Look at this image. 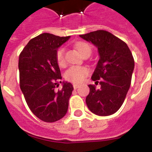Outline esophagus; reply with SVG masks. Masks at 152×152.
<instances>
[{"label":"esophagus","mask_w":152,"mask_h":152,"mask_svg":"<svg viewBox=\"0 0 152 152\" xmlns=\"http://www.w3.org/2000/svg\"><path fill=\"white\" fill-rule=\"evenodd\" d=\"M73 88H74V89H77V88H79V84H73Z\"/></svg>","instance_id":"obj_1"}]
</instances>
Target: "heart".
Wrapping results in <instances>:
<instances>
[{"label":"heart","instance_id":"1","mask_svg":"<svg viewBox=\"0 0 152 152\" xmlns=\"http://www.w3.org/2000/svg\"><path fill=\"white\" fill-rule=\"evenodd\" d=\"M75 48L80 52L81 54L84 55L87 52H91V47L88 42H77L75 44ZM65 51L64 48H59L56 51V58L58 64L60 67H63L66 64V60H65ZM90 71L87 67L84 66H75L71 67L67 70L64 73V78L66 79L68 81L75 83V84H79L81 83L84 80L87 76L89 75Z\"/></svg>","mask_w":152,"mask_h":152}]
</instances>
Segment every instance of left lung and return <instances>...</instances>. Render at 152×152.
<instances>
[{"mask_svg": "<svg viewBox=\"0 0 152 152\" xmlns=\"http://www.w3.org/2000/svg\"><path fill=\"white\" fill-rule=\"evenodd\" d=\"M98 49L100 59L91 79L100 84L99 89L89 84L86 103L96 115L110 116L123 105L131 84L134 70L133 56L127 44L106 30L80 35Z\"/></svg>", "mask_w": 152, "mask_h": 152, "instance_id": "8db88e82", "label": "left lung"}]
</instances>
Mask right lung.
Returning a JSON list of instances; mask_svg holds the SVG:
<instances>
[{"mask_svg":"<svg viewBox=\"0 0 152 152\" xmlns=\"http://www.w3.org/2000/svg\"><path fill=\"white\" fill-rule=\"evenodd\" d=\"M70 38L42 33L32 39L19 56L20 87L28 107L36 117L46 123H54L64 117L74 88L63 83L56 61L58 48Z\"/></svg>","mask_w":152,"mask_h":152,"instance_id":"add662e5","label":"right lung"}]
</instances>
